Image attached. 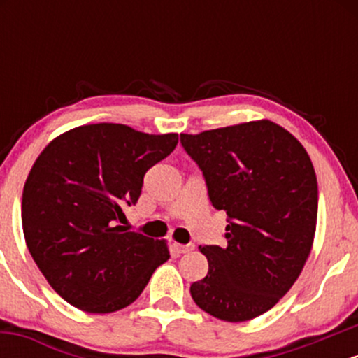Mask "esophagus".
I'll return each instance as SVG.
<instances>
[{"label": "esophagus", "mask_w": 358, "mask_h": 358, "mask_svg": "<svg viewBox=\"0 0 358 358\" xmlns=\"http://www.w3.org/2000/svg\"><path fill=\"white\" fill-rule=\"evenodd\" d=\"M171 248H173L175 252H178V254H187V252H190V250H193V245H190V244H187V245L176 244V242L173 245H171Z\"/></svg>", "instance_id": "34e87169"}]
</instances>
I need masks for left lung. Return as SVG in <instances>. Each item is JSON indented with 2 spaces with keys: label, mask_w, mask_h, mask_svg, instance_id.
<instances>
[{
  "label": "left lung",
  "mask_w": 358,
  "mask_h": 358,
  "mask_svg": "<svg viewBox=\"0 0 358 358\" xmlns=\"http://www.w3.org/2000/svg\"><path fill=\"white\" fill-rule=\"evenodd\" d=\"M208 199L227 213V245H200L208 273L193 301L224 322L271 310L294 285L313 245L318 185L301 143L271 121L180 134Z\"/></svg>",
  "instance_id": "obj_1"
}]
</instances>
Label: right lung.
I'll use <instances>...</instances> for the list:
<instances>
[{
	"instance_id": "right-lung-1",
	"label": "right lung",
	"mask_w": 358,
	"mask_h": 358,
	"mask_svg": "<svg viewBox=\"0 0 358 358\" xmlns=\"http://www.w3.org/2000/svg\"><path fill=\"white\" fill-rule=\"evenodd\" d=\"M178 134H146L114 122L79 126L40 153L23 188L22 224L31 257L57 294L87 313L136 299L170 259L165 241L127 232L143 178Z\"/></svg>"
}]
</instances>
